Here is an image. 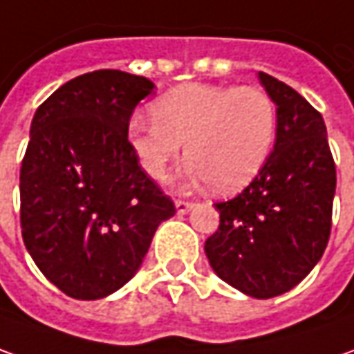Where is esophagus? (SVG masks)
Here are the masks:
<instances>
[{"label":"esophagus","mask_w":354,"mask_h":354,"mask_svg":"<svg viewBox=\"0 0 354 354\" xmlns=\"http://www.w3.org/2000/svg\"><path fill=\"white\" fill-rule=\"evenodd\" d=\"M192 207H194V203H189V201H184V200H176V212H178V215L188 214Z\"/></svg>","instance_id":"34e87169"}]
</instances>
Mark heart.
<instances>
[{"mask_svg": "<svg viewBox=\"0 0 354 354\" xmlns=\"http://www.w3.org/2000/svg\"><path fill=\"white\" fill-rule=\"evenodd\" d=\"M153 117H131L129 147L142 170L165 180L182 145L186 178L233 194L261 172L276 139V104L259 86L186 84L153 105Z\"/></svg>", "mask_w": 354, "mask_h": 354, "instance_id": "b5f03b06", "label": "heart"}]
</instances>
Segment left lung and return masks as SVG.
I'll return each instance as SVG.
<instances>
[{
    "instance_id": "1",
    "label": "left lung",
    "mask_w": 354,
    "mask_h": 354,
    "mask_svg": "<svg viewBox=\"0 0 354 354\" xmlns=\"http://www.w3.org/2000/svg\"><path fill=\"white\" fill-rule=\"evenodd\" d=\"M276 104L274 149L233 200L215 203L205 241L214 272L250 298L280 296L310 274L331 233L335 162L319 111L284 82L259 72Z\"/></svg>"
}]
</instances>
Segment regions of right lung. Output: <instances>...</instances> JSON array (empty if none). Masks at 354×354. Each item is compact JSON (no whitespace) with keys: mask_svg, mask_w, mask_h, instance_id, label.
<instances>
[{"mask_svg":"<svg viewBox=\"0 0 354 354\" xmlns=\"http://www.w3.org/2000/svg\"><path fill=\"white\" fill-rule=\"evenodd\" d=\"M149 78L95 70L60 86L32 117L21 165V233L39 270L76 299L125 286L158 225L176 214L129 147Z\"/></svg>","mask_w":354,"mask_h":354,"instance_id":"add662e5","label":"right lung"}]
</instances>
